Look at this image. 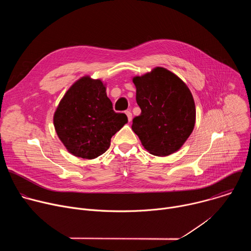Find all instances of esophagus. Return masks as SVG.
Instances as JSON below:
<instances>
[{
	"mask_svg": "<svg viewBox=\"0 0 251 251\" xmlns=\"http://www.w3.org/2000/svg\"><path fill=\"white\" fill-rule=\"evenodd\" d=\"M125 114L127 115V118H128V120H129V122H130V121L132 120V113H131V111H126Z\"/></svg>",
	"mask_w": 251,
	"mask_h": 251,
	"instance_id": "obj_1",
	"label": "esophagus"
}]
</instances>
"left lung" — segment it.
<instances>
[{
  "label": "left lung",
  "instance_id": "1",
  "mask_svg": "<svg viewBox=\"0 0 251 251\" xmlns=\"http://www.w3.org/2000/svg\"><path fill=\"white\" fill-rule=\"evenodd\" d=\"M141 114L132 130L152 155L165 157L181 149L196 123V105L187 84L172 71L157 66L134 76Z\"/></svg>",
  "mask_w": 251,
  "mask_h": 251
}]
</instances>
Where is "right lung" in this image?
Instances as JSON below:
<instances>
[{"instance_id":"right-lung-1","label":"right lung","mask_w":251,"mask_h":251,"mask_svg":"<svg viewBox=\"0 0 251 251\" xmlns=\"http://www.w3.org/2000/svg\"><path fill=\"white\" fill-rule=\"evenodd\" d=\"M127 122L124 113L114 112L106 84L89 75L68 88L53 114L55 132L66 150L89 160L108 150L112 136Z\"/></svg>"}]
</instances>
